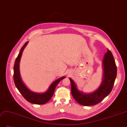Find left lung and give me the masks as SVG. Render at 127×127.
I'll list each match as a JSON object with an SVG mask.
<instances>
[{
  "mask_svg": "<svg viewBox=\"0 0 127 127\" xmlns=\"http://www.w3.org/2000/svg\"><path fill=\"white\" fill-rule=\"evenodd\" d=\"M103 74L101 85L93 93H85L79 91L76 84L69 78L71 83V92L76 102L84 106L97 104L107 96L112 91L116 80L117 68L112 53L107 50L103 60Z\"/></svg>",
  "mask_w": 127,
  "mask_h": 127,
  "instance_id": "1",
  "label": "left lung"
}]
</instances>
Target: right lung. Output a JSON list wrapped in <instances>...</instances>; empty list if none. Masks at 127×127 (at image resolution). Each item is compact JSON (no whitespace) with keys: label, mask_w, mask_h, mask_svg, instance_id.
<instances>
[{"label":"right lung","mask_w":127,"mask_h":127,"mask_svg":"<svg viewBox=\"0 0 127 127\" xmlns=\"http://www.w3.org/2000/svg\"><path fill=\"white\" fill-rule=\"evenodd\" d=\"M28 43V42H26L24 45L23 46L17 57L16 58V60L15 61L14 66V83L20 93L28 102L33 104H44L51 98L58 84L61 80L64 79L65 77H62L57 79L54 82H53L49 87L48 91L45 92V93H38L30 90L23 82L20 72V62L21 58L23 51L24 48Z\"/></svg>","instance_id":"add662e5"}]
</instances>
